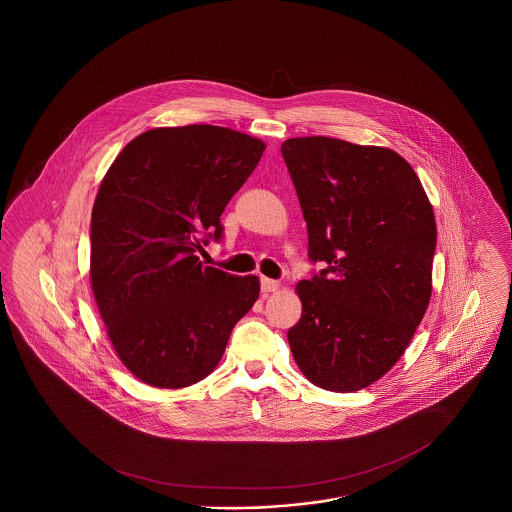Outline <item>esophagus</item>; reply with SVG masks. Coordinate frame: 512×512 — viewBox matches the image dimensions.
Listing matches in <instances>:
<instances>
[{"label": "esophagus", "instance_id": "esophagus-1", "mask_svg": "<svg viewBox=\"0 0 512 512\" xmlns=\"http://www.w3.org/2000/svg\"><path fill=\"white\" fill-rule=\"evenodd\" d=\"M279 287H281V285H279V281H274V279L268 278L261 279V289H263V293H266V295H268V293H276Z\"/></svg>", "mask_w": 512, "mask_h": 512}]
</instances>
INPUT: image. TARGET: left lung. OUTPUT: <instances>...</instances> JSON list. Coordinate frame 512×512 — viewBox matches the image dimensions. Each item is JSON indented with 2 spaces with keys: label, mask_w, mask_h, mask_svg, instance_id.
Returning a JSON list of instances; mask_svg holds the SVG:
<instances>
[{
  "label": "left lung",
  "mask_w": 512,
  "mask_h": 512,
  "mask_svg": "<svg viewBox=\"0 0 512 512\" xmlns=\"http://www.w3.org/2000/svg\"><path fill=\"white\" fill-rule=\"evenodd\" d=\"M281 154L308 223L311 261L287 332L315 387L355 392L402 358L432 298L435 217L417 172L390 148L296 137Z\"/></svg>",
  "instance_id": "1"
}]
</instances>
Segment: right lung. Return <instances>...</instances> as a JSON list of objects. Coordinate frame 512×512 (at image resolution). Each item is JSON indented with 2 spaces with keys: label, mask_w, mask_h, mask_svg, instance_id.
I'll return each instance as SVG.
<instances>
[{
  "label": "right lung",
  "mask_w": 512,
  "mask_h": 512,
  "mask_svg": "<svg viewBox=\"0 0 512 512\" xmlns=\"http://www.w3.org/2000/svg\"><path fill=\"white\" fill-rule=\"evenodd\" d=\"M263 140L219 125L155 127L105 174L92 210L90 283L125 368L155 388L216 370L234 325L261 293L257 276L202 266L204 234L263 157Z\"/></svg>",
  "instance_id": "add662e5"
}]
</instances>
